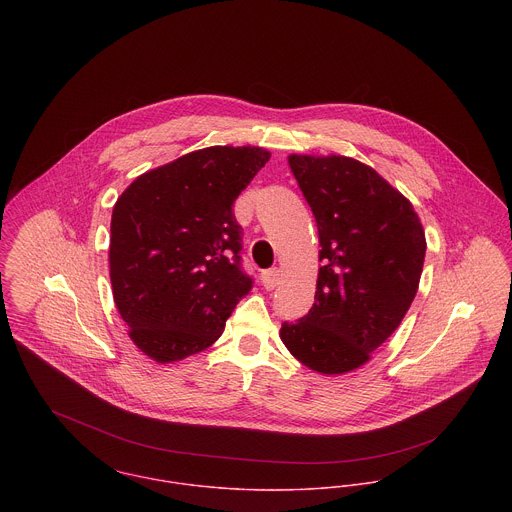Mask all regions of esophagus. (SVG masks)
Segmentation results:
<instances>
[{"label": "esophagus", "instance_id": "34e87169", "mask_svg": "<svg viewBox=\"0 0 512 512\" xmlns=\"http://www.w3.org/2000/svg\"><path fill=\"white\" fill-rule=\"evenodd\" d=\"M260 280H262V286L266 290H274L278 286V280H280V270L278 268H270V270H264L260 274Z\"/></svg>", "mask_w": 512, "mask_h": 512}]
</instances>
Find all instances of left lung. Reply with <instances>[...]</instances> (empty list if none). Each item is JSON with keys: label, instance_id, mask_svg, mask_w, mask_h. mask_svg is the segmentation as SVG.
<instances>
[{"label": "left lung", "instance_id": "1", "mask_svg": "<svg viewBox=\"0 0 512 512\" xmlns=\"http://www.w3.org/2000/svg\"><path fill=\"white\" fill-rule=\"evenodd\" d=\"M319 232L315 303L280 337L321 374L365 365L410 309L426 256L412 203L372 167L345 157H288Z\"/></svg>", "mask_w": 512, "mask_h": 512}]
</instances>
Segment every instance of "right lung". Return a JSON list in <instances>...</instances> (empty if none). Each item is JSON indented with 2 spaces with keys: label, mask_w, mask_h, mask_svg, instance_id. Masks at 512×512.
Segmentation results:
<instances>
[{
  "label": "right lung",
  "mask_w": 512,
  "mask_h": 512,
  "mask_svg": "<svg viewBox=\"0 0 512 512\" xmlns=\"http://www.w3.org/2000/svg\"><path fill=\"white\" fill-rule=\"evenodd\" d=\"M268 159L262 147H205L140 175L118 197L108 254L114 303L153 361L211 347L252 290L232 205Z\"/></svg>",
  "instance_id": "add662e5"
}]
</instances>
